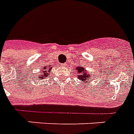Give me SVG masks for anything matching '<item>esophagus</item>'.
<instances>
[{
	"instance_id": "34e87169",
	"label": "esophagus",
	"mask_w": 134,
	"mask_h": 134,
	"mask_svg": "<svg viewBox=\"0 0 134 134\" xmlns=\"http://www.w3.org/2000/svg\"><path fill=\"white\" fill-rule=\"evenodd\" d=\"M62 65L63 66H65V65H66V63H63Z\"/></svg>"
}]
</instances>
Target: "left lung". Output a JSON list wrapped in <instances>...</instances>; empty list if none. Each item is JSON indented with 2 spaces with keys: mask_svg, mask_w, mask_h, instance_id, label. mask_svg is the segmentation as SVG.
I'll list each match as a JSON object with an SVG mask.
<instances>
[{
  "mask_svg": "<svg viewBox=\"0 0 134 134\" xmlns=\"http://www.w3.org/2000/svg\"><path fill=\"white\" fill-rule=\"evenodd\" d=\"M74 71L76 72V76L79 80L82 81L83 84H85L86 82H90V81L92 80L91 76L90 75V74H91V73H90L89 71H87L84 69L83 65H80L79 66H77Z\"/></svg>",
  "mask_w": 134,
  "mask_h": 134,
  "instance_id": "8db88e82",
  "label": "left lung"
}]
</instances>
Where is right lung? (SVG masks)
<instances>
[{"mask_svg":"<svg viewBox=\"0 0 134 134\" xmlns=\"http://www.w3.org/2000/svg\"><path fill=\"white\" fill-rule=\"evenodd\" d=\"M53 68L52 65H46V66H44L42 69H41V71H40V74L39 75V79H44V78H46L47 76H49V73L51 71V69Z\"/></svg>","mask_w":134,"mask_h":134,"instance_id":"right-lung-1","label":"right lung"}]
</instances>
